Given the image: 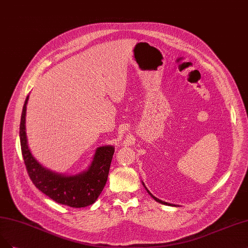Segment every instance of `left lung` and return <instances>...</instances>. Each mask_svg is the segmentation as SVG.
I'll return each mask as SVG.
<instances>
[{
    "label": "left lung",
    "instance_id": "8db88e82",
    "mask_svg": "<svg viewBox=\"0 0 248 248\" xmlns=\"http://www.w3.org/2000/svg\"><path fill=\"white\" fill-rule=\"evenodd\" d=\"M142 185H143V183H142ZM143 186H144V185H143ZM144 187H146V186H144ZM146 190L148 191V193H149V194H150V195L152 196V197L154 198V200H156L157 202H159V203H161V204H165V205H170V206H175V205H172V204H170V203H167V202H164V201H162V200H159L158 198H156V197H155V196H153V195H152V194H151V193L149 192V190L147 189V187H146Z\"/></svg>",
    "mask_w": 248,
    "mask_h": 248
}]
</instances>
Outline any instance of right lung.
I'll return each mask as SVG.
<instances>
[{
    "label": "right lung",
    "instance_id": "add662e5",
    "mask_svg": "<svg viewBox=\"0 0 248 248\" xmlns=\"http://www.w3.org/2000/svg\"><path fill=\"white\" fill-rule=\"evenodd\" d=\"M29 96L24 101L20 120V144L25 167L36 187L55 202L70 207H86L94 203L108 181L115 149L97 148L89 168L77 175H62L43 167L31 155L25 132V114Z\"/></svg>",
    "mask_w": 248,
    "mask_h": 248
}]
</instances>
